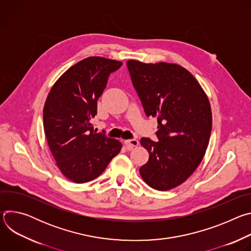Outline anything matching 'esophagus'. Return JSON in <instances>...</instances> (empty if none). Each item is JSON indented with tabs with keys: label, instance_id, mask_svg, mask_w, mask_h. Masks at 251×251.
<instances>
[{
	"label": "esophagus",
	"instance_id": "34e87169",
	"mask_svg": "<svg viewBox=\"0 0 251 251\" xmlns=\"http://www.w3.org/2000/svg\"><path fill=\"white\" fill-rule=\"evenodd\" d=\"M124 144L126 145L128 150H131L134 147H137L139 145V141L136 139H129V140H125Z\"/></svg>",
	"mask_w": 251,
	"mask_h": 251
}]
</instances>
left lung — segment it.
<instances>
[{"label":"left lung","mask_w":251,"mask_h":251,"mask_svg":"<svg viewBox=\"0 0 251 251\" xmlns=\"http://www.w3.org/2000/svg\"><path fill=\"white\" fill-rule=\"evenodd\" d=\"M127 66L146 115L158 121L159 141H140L149 152L141 176L155 190L174 189L196 171L205 154L212 125L208 98L194 75L178 64L131 59Z\"/></svg>","instance_id":"obj_1"}]
</instances>
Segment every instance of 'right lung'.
<instances>
[{"mask_svg":"<svg viewBox=\"0 0 251 251\" xmlns=\"http://www.w3.org/2000/svg\"><path fill=\"white\" fill-rule=\"evenodd\" d=\"M121 61L84 58L68 68L52 85L44 107V129L57 168L77 184L100 176L119 154L121 142L96 133L91 119L107 79Z\"/></svg>","mask_w":251,"mask_h":251,"instance_id":"1","label":"right lung"}]
</instances>
